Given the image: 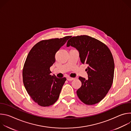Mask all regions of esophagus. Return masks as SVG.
<instances>
[{
  "instance_id": "1",
  "label": "esophagus",
  "mask_w": 131,
  "mask_h": 131,
  "mask_svg": "<svg viewBox=\"0 0 131 131\" xmlns=\"http://www.w3.org/2000/svg\"><path fill=\"white\" fill-rule=\"evenodd\" d=\"M76 78H71L70 77H67V80H68V81H72V80H73L74 79H76Z\"/></svg>"
}]
</instances>
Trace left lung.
<instances>
[{"mask_svg":"<svg viewBox=\"0 0 131 131\" xmlns=\"http://www.w3.org/2000/svg\"><path fill=\"white\" fill-rule=\"evenodd\" d=\"M75 48L80 61L88 65L86 71L88 79L81 77V86L77 91L79 99L86 105H94L106 95L113 82L115 64L106 45L92 37L81 35L71 38L67 47Z\"/></svg>","mask_w":131,"mask_h":131,"instance_id":"8db88e82","label":"left lung"}]
</instances>
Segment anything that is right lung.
<instances>
[{"label": "right lung", "mask_w": 131, "mask_h": 131, "mask_svg": "<svg viewBox=\"0 0 131 131\" xmlns=\"http://www.w3.org/2000/svg\"><path fill=\"white\" fill-rule=\"evenodd\" d=\"M71 36L42 40L29 51L23 69V81L32 100L42 107L54 104L58 100L66 78H58L50 74L55 61V55Z\"/></svg>", "instance_id": "obj_1"}]
</instances>
